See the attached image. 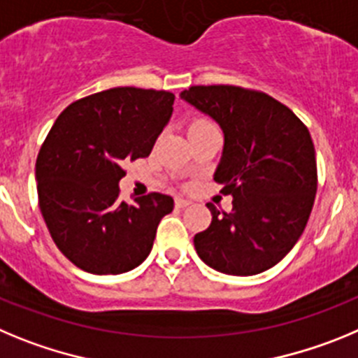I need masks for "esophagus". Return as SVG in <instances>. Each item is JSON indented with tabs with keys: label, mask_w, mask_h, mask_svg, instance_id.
Returning a JSON list of instances; mask_svg holds the SVG:
<instances>
[{
	"label": "esophagus",
	"mask_w": 358,
	"mask_h": 358,
	"mask_svg": "<svg viewBox=\"0 0 358 358\" xmlns=\"http://www.w3.org/2000/svg\"><path fill=\"white\" fill-rule=\"evenodd\" d=\"M189 199H183V198H176L175 199V205H176V208H185L187 205H189Z\"/></svg>",
	"instance_id": "obj_1"
}]
</instances>
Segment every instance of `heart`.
Masks as SVG:
<instances>
[{
	"instance_id": "heart-1",
	"label": "heart",
	"mask_w": 358,
	"mask_h": 358,
	"mask_svg": "<svg viewBox=\"0 0 358 358\" xmlns=\"http://www.w3.org/2000/svg\"><path fill=\"white\" fill-rule=\"evenodd\" d=\"M207 124H214V123H212L210 119H207V117H198V119H194V121H192V123H191V127H189V128L207 127Z\"/></svg>"
}]
</instances>
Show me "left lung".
<instances>
[{
	"mask_svg": "<svg viewBox=\"0 0 358 358\" xmlns=\"http://www.w3.org/2000/svg\"><path fill=\"white\" fill-rule=\"evenodd\" d=\"M224 131L214 180L234 196L231 212L208 203L212 223L194 235L199 259L224 275L266 271L292 250L317 191L308 128L278 99L237 85H192L182 94Z\"/></svg>",
	"mask_w": 358,
	"mask_h": 358,
	"instance_id": "left-lung-1",
	"label": "left lung"
}]
</instances>
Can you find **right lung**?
Instances as JSON below:
<instances>
[{"label": "right lung", "instance_id": "add662e5", "mask_svg": "<svg viewBox=\"0 0 358 358\" xmlns=\"http://www.w3.org/2000/svg\"><path fill=\"white\" fill-rule=\"evenodd\" d=\"M175 94L115 87L73 101L57 117L35 164L38 207L64 257L92 275L127 273L150 255L173 198L119 199L123 166L151 153Z\"/></svg>", "mask_w": 358, "mask_h": 358}]
</instances>
